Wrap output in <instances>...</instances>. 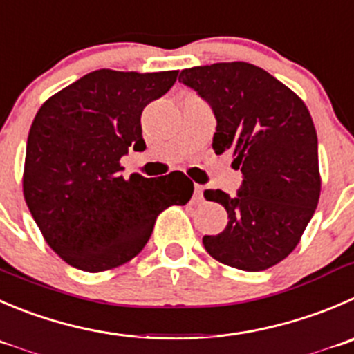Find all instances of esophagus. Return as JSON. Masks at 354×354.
Masks as SVG:
<instances>
[{
	"mask_svg": "<svg viewBox=\"0 0 354 354\" xmlns=\"http://www.w3.org/2000/svg\"><path fill=\"white\" fill-rule=\"evenodd\" d=\"M194 200H196V201H201V200H203V187H201V186H198V184H196V186H194Z\"/></svg>",
	"mask_w": 354,
	"mask_h": 354,
	"instance_id": "esophagus-1",
	"label": "esophagus"
}]
</instances>
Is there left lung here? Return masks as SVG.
<instances>
[{
  "mask_svg": "<svg viewBox=\"0 0 354 354\" xmlns=\"http://www.w3.org/2000/svg\"><path fill=\"white\" fill-rule=\"evenodd\" d=\"M179 82L214 109L215 154L233 149L243 174L234 198L207 189L227 212V225L203 245L215 261L241 271H264L301 241L322 191L318 137L304 100L268 71L248 62L184 69Z\"/></svg>",
  "mask_w": 354,
  "mask_h": 354,
  "instance_id": "left-lung-1",
  "label": "left lung"
}]
</instances>
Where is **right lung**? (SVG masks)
Returning a JSON list of instances; mask_svg holds the SVG:
<instances>
[{
	"instance_id": "right-lung-1",
	"label": "right lung",
	"mask_w": 354,
	"mask_h": 354,
	"mask_svg": "<svg viewBox=\"0 0 354 354\" xmlns=\"http://www.w3.org/2000/svg\"><path fill=\"white\" fill-rule=\"evenodd\" d=\"M179 71L99 69L43 102L32 120L22 189L43 238L62 261L100 272L132 261L158 215L186 205L194 186L183 171L124 179L123 154L146 149L144 107L174 86Z\"/></svg>"
}]
</instances>
